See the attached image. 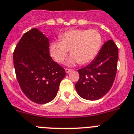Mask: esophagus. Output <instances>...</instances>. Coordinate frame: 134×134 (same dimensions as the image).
Instances as JSON below:
<instances>
[{"instance_id": "34e87169", "label": "esophagus", "mask_w": 134, "mask_h": 134, "mask_svg": "<svg viewBox=\"0 0 134 134\" xmlns=\"http://www.w3.org/2000/svg\"><path fill=\"white\" fill-rule=\"evenodd\" d=\"M71 71V69H65L66 74H69V73Z\"/></svg>"}]
</instances>
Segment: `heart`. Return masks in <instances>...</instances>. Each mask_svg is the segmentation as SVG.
Returning <instances> with one entry per match:
<instances>
[{
  "instance_id": "b5f03b06",
  "label": "heart",
  "mask_w": 134,
  "mask_h": 134,
  "mask_svg": "<svg viewBox=\"0 0 134 134\" xmlns=\"http://www.w3.org/2000/svg\"><path fill=\"white\" fill-rule=\"evenodd\" d=\"M60 41H53L49 45V53L55 61L61 63L65 60L69 51L72 54L67 65H82L91 62L102 46V36L96 30L72 29L60 35Z\"/></svg>"
}]
</instances>
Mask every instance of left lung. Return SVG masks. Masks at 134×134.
<instances>
[{
  "label": "left lung",
  "mask_w": 134,
  "mask_h": 134,
  "mask_svg": "<svg viewBox=\"0 0 134 134\" xmlns=\"http://www.w3.org/2000/svg\"><path fill=\"white\" fill-rule=\"evenodd\" d=\"M118 48L112 40L106 42L94 59L78 69L80 79L75 83L79 94L86 100H96L110 90L115 78Z\"/></svg>",
  "instance_id": "left-lung-1"
}]
</instances>
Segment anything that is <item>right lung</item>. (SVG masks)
I'll return each mask as SVG.
<instances>
[{"label": "right lung", "mask_w": 134, "mask_h": 134, "mask_svg": "<svg viewBox=\"0 0 134 134\" xmlns=\"http://www.w3.org/2000/svg\"><path fill=\"white\" fill-rule=\"evenodd\" d=\"M14 67L24 94L38 104H46L57 94L65 71L52 59L49 39L34 27L24 34L13 53Z\"/></svg>", "instance_id": "obj_1"}]
</instances>
